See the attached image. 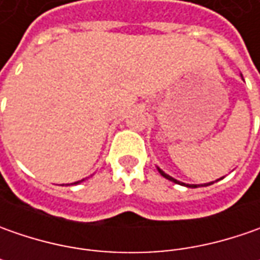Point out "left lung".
<instances>
[{
    "label": "left lung",
    "mask_w": 260,
    "mask_h": 260,
    "mask_svg": "<svg viewBox=\"0 0 260 260\" xmlns=\"http://www.w3.org/2000/svg\"><path fill=\"white\" fill-rule=\"evenodd\" d=\"M240 76H242V74H240ZM242 79H243V76H242ZM157 171H159V174L162 175L164 178H166V179H169V181H172V182H175V184H179V185H184V186H188V188H198V186H208V185L214 184V182H208V184H201V185H197V184H184V182H179L178 179H175V178H172L171 175L165 174L159 166H157ZM220 179H223V178H220ZM220 179H217V181H220Z\"/></svg>",
    "instance_id": "1"
}]
</instances>
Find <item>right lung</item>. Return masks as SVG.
I'll return each mask as SVG.
<instances>
[{"label":"right lung","instance_id":"right-lung-1","mask_svg":"<svg viewBox=\"0 0 260 260\" xmlns=\"http://www.w3.org/2000/svg\"><path fill=\"white\" fill-rule=\"evenodd\" d=\"M82 181H85V179H81V181H76V182H74V184H71V185H76V184H81Z\"/></svg>","mask_w":260,"mask_h":260}]
</instances>
